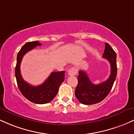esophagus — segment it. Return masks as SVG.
<instances>
[{"label": "esophagus", "instance_id": "34e87169", "mask_svg": "<svg viewBox=\"0 0 134 134\" xmlns=\"http://www.w3.org/2000/svg\"><path fill=\"white\" fill-rule=\"evenodd\" d=\"M76 68L75 67L71 68V69L68 70V75L70 76H74V75H76Z\"/></svg>", "mask_w": 134, "mask_h": 134}]
</instances>
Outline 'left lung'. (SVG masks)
<instances>
[{"instance_id": "left-lung-1", "label": "left lung", "mask_w": 134, "mask_h": 134, "mask_svg": "<svg viewBox=\"0 0 134 134\" xmlns=\"http://www.w3.org/2000/svg\"><path fill=\"white\" fill-rule=\"evenodd\" d=\"M103 58L110 63L111 73L107 80L99 84L91 82L85 71H79L78 85L75 89V96L82 104L86 105L99 103L104 99L111 90L116 77V54L108 43H105Z\"/></svg>"}]
</instances>
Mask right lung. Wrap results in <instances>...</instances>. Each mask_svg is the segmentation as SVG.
<instances>
[{"label":"right lung","mask_w":134,"mask_h":134,"mask_svg":"<svg viewBox=\"0 0 134 134\" xmlns=\"http://www.w3.org/2000/svg\"><path fill=\"white\" fill-rule=\"evenodd\" d=\"M40 45L39 42L34 41L27 42L23 46L18 53L15 75L18 86L24 97L34 103L46 104L51 102L58 94L59 86L64 80L65 71L52 72L42 84L38 86H33L25 82L20 71V64L24 55Z\"/></svg>","instance_id":"1"}]
</instances>
